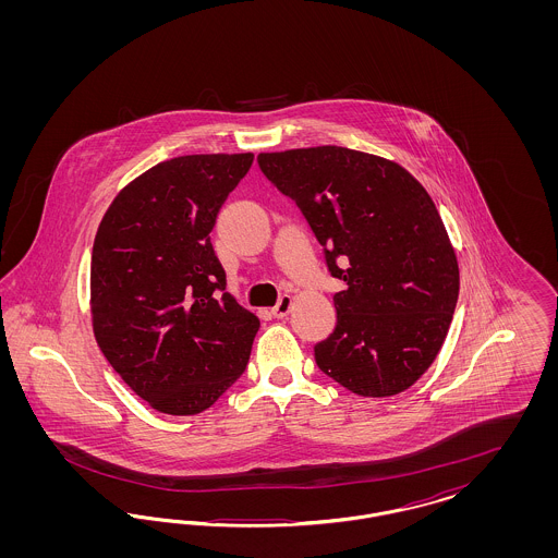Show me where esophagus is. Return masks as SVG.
Returning <instances> with one entry per match:
<instances>
[{"label":"esophagus","mask_w":558,"mask_h":558,"mask_svg":"<svg viewBox=\"0 0 558 558\" xmlns=\"http://www.w3.org/2000/svg\"><path fill=\"white\" fill-rule=\"evenodd\" d=\"M292 307V296L291 294H282L280 299H278V303L271 307V316L274 318H284V316H289V312H291Z\"/></svg>","instance_id":"esophagus-1"}]
</instances>
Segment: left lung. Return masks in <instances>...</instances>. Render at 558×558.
<instances>
[{"label":"left lung","mask_w":558,"mask_h":558,"mask_svg":"<svg viewBox=\"0 0 558 558\" xmlns=\"http://www.w3.org/2000/svg\"><path fill=\"white\" fill-rule=\"evenodd\" d=\"M259 169L294 201L332 278L337 326L319 371L364 398L398 396L437 357L460 276L435 203L398 162L341 146L264 153Z\"/></svg>","instance_id":"obj_1"}]
</instances>
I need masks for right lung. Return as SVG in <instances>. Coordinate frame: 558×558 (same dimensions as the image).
Segmentation results:
<instances>
[{"instance_id":"right-lung-1","label":"right lung","mask_w":558,"mask_h":558,"mask_svg":"<svg viewBox=\"0 0 558 558\" xmlns=\"http://www.w3.org/2000/svg\"><path fill=\"white\" fill-rule=\"evenodd\" d=\"M253 155L165 160L123 187L92 251L94 335L155 410L192 416L246 371L259 319L226 292L211 230Z\"/></svg>"}]
</instances>
